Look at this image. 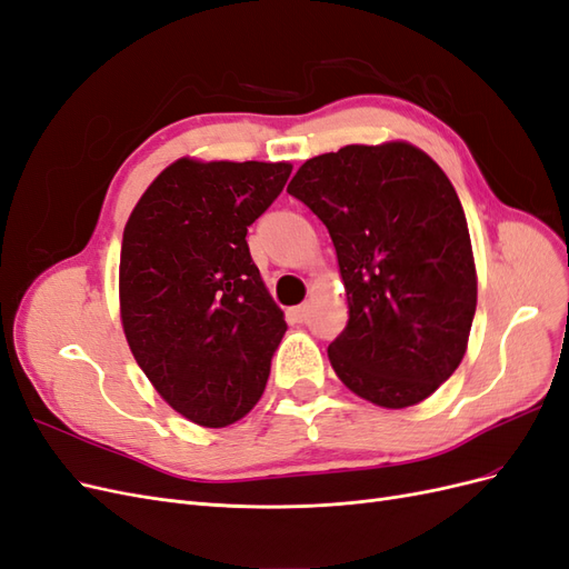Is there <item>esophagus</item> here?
Wrapping results in <instances>:
<instances>
[{"label": "esophagus", "instance_id": "34e87169", "mask_svg": "<svg viewBox=\"0 0 569 569\" xmlns=\"http://www.w3.org/2000/svg\"><path fill=\"white\" fill-rule=\"evenodd\" d=\"M291 318H295L297 322H306L308 320V306L301 303L297 308H291Z\"/></svg>", "mask_w": 569, "mask_h": 569}]
</instances>
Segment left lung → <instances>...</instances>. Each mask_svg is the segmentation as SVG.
Listing matches in <instances>:
<instances>
[{"instance_id":"1","label":"left lung","mask_w":569,"mask_h":569,"mask_svg":"<svg viewBox=\"0 0 569 569\" xmlns=\"http://www.w3.org/2000/svg\"><path fill=\"white\" fill-rule=\"evenodd\" d=\"M287 192L332 237L349 322L327 356L380 408L432 396L460 366L477 308L468 220L439 163L410 142L308 159Z\"/></svg>"}]
</instances>
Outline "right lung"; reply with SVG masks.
Here are the masks:
<instances>
[{
	"mask_svg": "<svg viewBox=\"0 0 569 569\" xmlns=\"http://www.w3.org/2000/svg\"><path fill=\"white\" fill-rule=\"evenodd\" d=\"M291 163L178 159L132 209L120 247V322L161 399L201 427L258 403L287 332L253 266L247 228L278 199Z\"/></svg>",
	"mask_w": 569,
	"mask_h": 569,
	"instance_id": "right-lung-1",
	"label": "right lung"
}]
</instances>
